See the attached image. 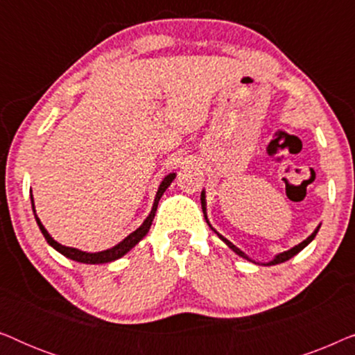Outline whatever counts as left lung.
<instances>
[{"label":"left lung","instance_id":"1","mask_svg":"<svg viewBox=\"0 0 355 355\" xmlns=\"http://www.w3.org/2000/svg\"><path fill=\"white\" fill-rule=\"evenodd\" d=\"M202 208H203V215H205V193H203V192H202ZM205 218H207V215H205ZM207 223H208V221H207ZM318 230H320V226L317 227V230H315V232H313V234H312V236H309V237H307V239H305L304 242H300V244H299V245H295V247H293V249H291V250H288V252H283V254H279L278 257H276V259H275L273 261H270V263H268V265H276V263H283V261H286V260H289V259H293V257H294L295 254H299V252H300V250H302L305 245H309V244H310V242H312V241H313V237H315V236H317V232H318ZM218 236H220V234H218ZM220 239H221V241H225V242H226V245H227V247H230V249H232V250H234L237 255H241V257H244V259H247V260H250V259H249V257H247V255L244 254V252H241L239 249H237V247H236L234 244H231V242H230V241H227V239H225V237H223V236H220Z\"/></svg>","mask_w":355,"mask_h":355}]
</instances>
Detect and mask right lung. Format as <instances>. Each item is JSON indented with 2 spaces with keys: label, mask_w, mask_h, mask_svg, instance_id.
Instances as JSON below:
<instances>
[{
  "label": "right lung",
  "mask_w": 355,
  "mask_h": 355,
  "mask_svg": "<svg viewBox=\"0 0 355 355\" xmlns=\"http://www.w3.org/2000/svg\"><path fill=\"white\" fill-rule=\"evenodd\" d=\"M173 179H174V174H169V176L164 178L163 182L159 184V189H158V192H157V197H155L153 208H152V211H150V215H148L147 220L144 221V225L140 226L137 231H134L132 234H129L128 237H125V239H124L123 242H119L118 245H114L113 249H108V250H103V252H96V254H87V252H82V250L72 249V247H66V245L58 244V242H56L55 239H53V237H51L50 234H48L46 230H45V227H43V225L40 223V220H38V216L35 215L37 225H38V227H40L42 234L45 236V239H46L48 244H50L51 247H55V249H56L58 252H60V254L67 257V259L79 261V263H92V265H95V263H108V261L118 260L119 257H123L124 254H128V252H129L130 249H132V247H134L135 244H137V242H139L140 239H142V237H144L145 234H147L148 230H150V226H152V221H153V218H155V213H157V207H158L159 198H162L163 192L166 191L169 184L173 182ZM31 198H32V197H31ZM32 205H33V200H32ZM33 213H35V208H33Z\"/></svg>",
  "instance_id": "add662e5"
}]
</instances>
